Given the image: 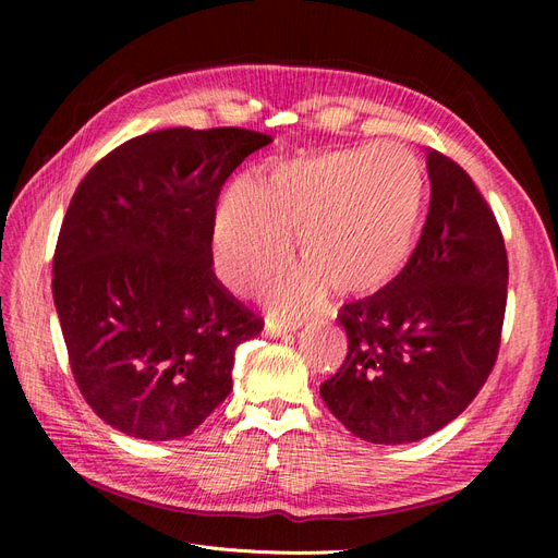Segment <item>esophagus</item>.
Returning a JSON list of instances; mask_svg holds the SVG:
<instances>
[{
	"label": "esophagus",
	"mask_w": 558,
	"mask_h": 558,
	"mask_svg": "<svg viewBox=\"0 0 558 558\" xmlns=\"http://www.w3.org/2000/svg\"><path fill=\"white\" fill-rule=\"evenodd\" d=\"M300 328L298 320H291V324H277V320H267L265 324V335L267 337H283V335H291Z\"/></svg>",
	"instance_id": "34e87169"
}]
</instances>
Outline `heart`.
<instances>
[{"label": "heart", "mask_w": 558, "mask_h": 558, "mask_svg": "<svg viewBox=\"0 0 558 558\" xmlns=\"http://www.w3.org/2000/svg\"><path fill=\"white\" fill-rule=\"evenodd\" d=\"M426 177L408 148L379 144L283 160L265 183L234 181L216 211L214 256L232 291L248 293L291 260H307L267 291L275 314L316 310L335 289L361 298L410 263L424 226Z\"/></svg>", "instance_id": "1"}]
</instances>
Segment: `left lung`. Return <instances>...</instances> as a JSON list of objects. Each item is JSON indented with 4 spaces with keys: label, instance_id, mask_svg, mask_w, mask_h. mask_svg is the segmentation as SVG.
Masks as SVG:
<instances>
[{
    "label": "left lung",
    "instance_id": "1",
    "mask_svg": "<svg viewBox=\"0 0 558 558\" xmlns=\"http://www.w3.org/2000/svg\"><path fill=\"white\" fill-rule=\"evenodd\" d=\"M430 207L402 272L349 302L340 373L320 398L365 442L404 445L445 428L475 400L498 356L508 253L463 167L428 150Z\"/></svg>",
    "mask_w": 558,
    "mask_h": 558
}]
</instances>
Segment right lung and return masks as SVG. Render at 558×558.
<instances>
[{
  "label": "right lung",
  "instance_id": "add662e5",
  "mask_svg": "<svg viewBox=\"0 0 558 558\" xmlns=\"http://www.w3.org/2000/svg\"><path fill=\"white\" fill-rule=\"evenodd\" d=\"M269 142L242 128L158 130L78 183L53 256V300L78 391L111 428L179 440L228 398L234 351L263 320L211 269L216 199Z\"/></svg>",
  "mask_w": 558,
  "mask_h": 558
}]
</instances>
